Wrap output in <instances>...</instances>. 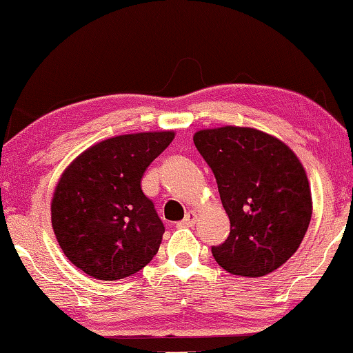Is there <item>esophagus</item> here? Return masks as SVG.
I'll use <instances>...</instances> for the list:
<instances>
[{
	"mask_svg": "<svg viewBox=\"0 0 353 353\" xmlns=\"http://www.w3.org/2000/svg\"><path fill=\"white\" fill-rule=\"evenodd\" d=\"M196 219H198V214H196L194 210H190V212L186 214L185 219H183V221L178 223V225H180V227H191L196 222Z\"/></svg>",
	"mask_w": 353,
	"mask_h": 353,
	"instance_id": "34e87169",
	"label": "esophagus"
}]
</instances>
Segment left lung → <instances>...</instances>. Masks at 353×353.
<instances>
[{
  "label": "left lung",
  "mask_w": 353,
  "mask_h": 353,
  "mask_svg": "<svg viewBox=\"0 0 353 353\" xmlns=\"http://www.w3.org/2000/svg\"><path fill=\"white\" fill-rule=\"evenodd\" d=\"M216 176L230 235L212 246L227 272L263 277L287 263L308 230L313 201L294 150L254 128L222 126L193 136Z\"/></svg>",
  "instance_id": "8db88e82"
}]
</instances>
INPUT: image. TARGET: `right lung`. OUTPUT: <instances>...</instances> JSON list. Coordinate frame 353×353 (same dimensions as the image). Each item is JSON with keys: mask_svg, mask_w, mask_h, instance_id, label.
<instances>
[{"mask_svg": "<svg viewBox=\"0 0 353 353\" xmlns=\"http://www.w3.org/2000/svg\"><path fill=\"white\" fill-rule=\"evenodd\" d=\"M173 137V131L110 137L63 172L52 199L53 232L66 258L87 276L125 279L157 254L165 227L141 178Z\"/></svg>", "mask_w": 353, "mask_h": 353, "instance_id": "right-lung-1", "label": "right lung"}]
</instances>
